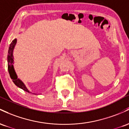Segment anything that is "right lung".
Wrapping results in <instances>:
<instances>
[{"label": "right lung", "instance_id": "1", "mask_svg": "<svg viewBox=\"0 0 129 129\" xmlns=\"http://www.w3.org/2000/svg\"><path fill=\"white\" fill-rule=\"evenodd\" d=\"M16 39H14L13 41H12V43L10 44L9 49H8V58H7V60H8V70L9 72L10 76L11 77V79L13 80V82H14V83L17 86L19 87L21 89H22L23 90L25 91L30 92L27 89V88L25 87V85L23 83V82H22L21 80L18 79V77H17L15 71H14V69L13 68V49L14 46H15L16 44Z\"/></svg>", "mask_w": 129, "mask_h": 129}]
</instances>
